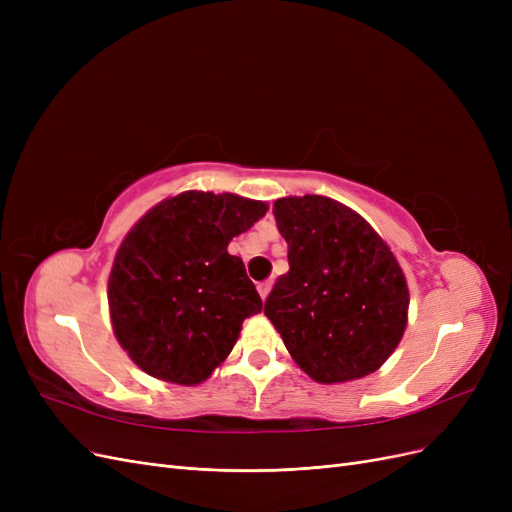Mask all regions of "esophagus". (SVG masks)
Masks as SVG:
<instances>
[{
	"label": "esophagus",
	"mask_w": 512,
	"mask_h": 512,
	"mask_svg": "<svg viewBox=\"0 0 512 512\" xmlns=\"http://www.w3.org/2000/svg\"><path fill=\"white\" fill-rule=\"evenodd\" d=\"M271 286H273V282H269V280H267V282H260V284H258V294H260V299H262V301H265V299L269 297Z\"/></svg>",
	"instance_id": "34e87169"
}]
</instances>
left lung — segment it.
Returning a JSON list of instances; mask_svg holds the SVG:
<instances>
[{
	"mask_svg": "<svg viewBox=\"0 0 512 512\" xmlns=\"http://www.w3.org/2000/svg\"><path fill=\"white\" fill-rule=\"evenodd\" d=\"M273 215L290 269L277 277L265 316L294 363L320 384L374 374L408 324V282L391 247L327 196L277 198Z\"/></svg>",
	"mask_w": 512,
	"mask_h": 512,
	"instance_id": "left-lung-1",
	"label": "left lung"
}]
</instances>
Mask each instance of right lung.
Masks as SVG:
<instances>
[{
    "label": "right lung",
    "mask_w": 512,
    "mask_h": 512,
    "mask_svg": "<svg viewBox=\"0 0 512 512\" xmlns=\"http://www.w3.org/2000/svg\"><path fill=\"white\" fill-rule=\"evenodd\" d=\"M267 209L230 192L188 190L151 207L123 237L108 312L119 346L145 374L194 386L226 361L243 320L262 309L228 243Z\"/></svg>",
    "instance_id": "right-lung-1"
}]
</instances>
